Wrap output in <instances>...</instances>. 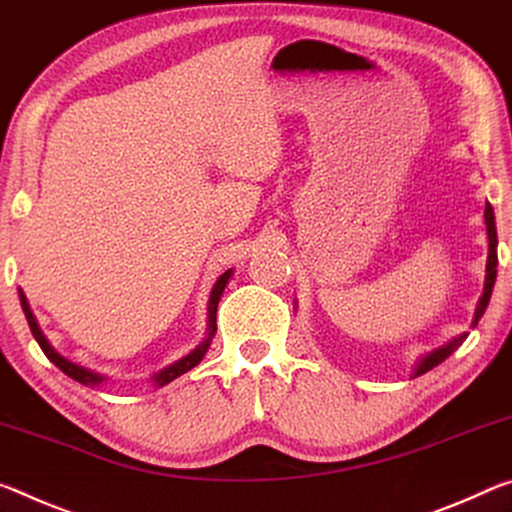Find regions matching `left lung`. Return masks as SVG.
Instances as JSON below:
<instances>
[{
    "label": "left lung",
    "mask_w": 512,
    "mask_h": 512,
    "mask_svg": "<svg viewBox=\"0 0 512 512\" xmlns=\"http://www.w3.org/2000/svg\"><path fill=\"white\" fill-rule=\"evenodd\" d=\"M483 217H485V231H488V261H485V281H483V292L479 301H476V308H474V317H472V329L476 324H479V320L485 313V308H488V301H490V295H492V288H494V279H497V226H494V211L490 206V201H485V211H483ZM467 331L454 335V338L447 340L445 345L435 347L431 351H426L424 356H420L415 360V367H413V379L415 376H422L429 370H433L435 365H440L442 360L449 358L454 351L463 345L465 338H467Z\"/></svg>",
    "instance_id": "8db88e82"
}]
</instances>
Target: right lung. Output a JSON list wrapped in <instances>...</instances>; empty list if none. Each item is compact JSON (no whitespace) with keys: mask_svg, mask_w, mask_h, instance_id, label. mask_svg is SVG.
Wrapping results in <instances>:
<instances>
[{"mask_svg":"<svg viewBox=\"0 0 512 512\" xmlns=\"http://www.w3.org/2000/svg\"><path fill=\"white\" fill-rule=\"evenodd\" d=\"M231 276H233V270H226V272L220 276V279L215 281V286H213V290H211V297H208V329H206L204 340H201L195 349L188 351L186 356H181L179 360H174V363L165 365L163 370H158V372H154L152 376H149V381H152V383L156 385V388H163V385H167L170 381L179 379L181 374L190 372L192 367H197V365L201 363V358L206 356V351H208V347H211V342H213V338H215V331H217V324H215L217 304H220V297H222V292H224L226 283H229ZM20 304H22L24 317H27V322H29V329H31V333H33V338H36L40 349L45 351V356H47L49 360H52V363L58 367V370L65 372L67 376H70V379L79 381V383H83V385H88V388H99V385H104V383L108 381V376L99 374V372H92V370H88V367H81V365H77V363H72V360H67L65 356L58 354V351H56L52 345H49V340L45 338L43 329H40V326H38L36 315H33V311H31V306H29V301H27V295H24L22 290H20Z\"/></svg>","mask_w":512,"mask_h":512,"instance_id":"right-lung-1","label":"right lung"}]
</instances>
